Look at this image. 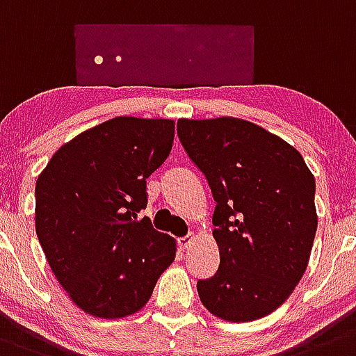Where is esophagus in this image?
Masks as SVG:
<instances>
[{"label": "esophagus", "mask_w": 356, "mask_h": 356, "mask_svg": "<svg viewBox=\"0 0 356 356\" xmlns=\"http://www.w3.org/2000/svg\"><path fill=\"white\" fill-rule=\"evenodd\" d=\"M193 241H195L193 234H188V236H184V238L177 239V245H179V248H181V250H188Z\"/></svg>", "instance_id": "esophagus-1"}]
</instances>
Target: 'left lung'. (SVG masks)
I'll return each instance as SVG.
<instances>
[{
    "mask_svg": "<svg viewBox=\"0 0 356 356\" xmlns=\"http://www.w3.org/2000/svg\"><path fill=\"white\" fill-rule=\"evenodd\" d=\"M186 154L209 182L220 266L197 282L202 305L232 323L286 302L309 264L316 181L289 143L241 118L179 120Z\"/></svg>",
    "mask_w": 356,
    "mask_h": 356,
    "instance_id": "8db88e82",
    "label": "left lung"
}]
</instances>
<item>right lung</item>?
<instances>
[{
	"mask_svg": "<svg viewBox=\"0 0 356 356\" xmlns=\"http://www.w3.org/2000/svg\"><path fill=\"white\" fill-rule=\"evenodd\" d=\"M174 120L117 117L60 147L35 184V229L70 300L102 319L138 312L175 241L140 211L147 177L165 163Z\"/></svg>",
	"mask_w": 356,
	"mask_h": 356,
	"instance_id": "1",
	"label": "right lung"
}]
</instances>
